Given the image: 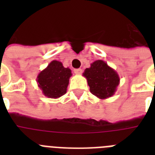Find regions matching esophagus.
I'll return each instance as SVG.
<instances>
[{
	"label": "esophagus",
	"mask_w": 155,
	"mask_h": 155,
	"mask_svg": "<svg viewBox=\"0 0 155 155\" xmlns=\"http://www.w3.org/2000/svg\"><path fill=\"white\" fill-rule=\"evenodd\" d=\"M74 71H75V73L76 74V75H81L83 72V70L81 69V68H78V69H75Z\"/></svg>",
	"instance_id": "34e87169"
}]
</instances>
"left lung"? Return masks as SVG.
Wrapping results in <instances>:
<instances>
[{
  "mask_svg": "<svg viewBox=\"0 0 155 155\" xmlns=\"http://www.w3.org/2000/svg\"><path fill=\"white\" fill-rule=\"evenodd\" d=\"M83 75L87 79L90 92L101 100L113 97L120 84L117 72L103 60L91 63V67L85 69Z\"/></svg>",
  "mask_w": 155,
  "mask_h": 155,
  "instance_id": "8db88e82",
  "label": "left lung"
}]
</instances>
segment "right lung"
<instances>
[{"mask_svg":"<svg viewBox=\"0 0 155 155\" xmlns=\"http://www.w3.org/2000/svg\"><path fill=\"white\" fill-rule=\"evenodd\" d=\"M71 75L70 68H64L59 61L53 60L38 75V86L45 97L57 99L67 92Z\"/></svg>","mask_w":155,"mask_h":155,"instance_id":"obj_1","label":"right lung"}]
</instances>
